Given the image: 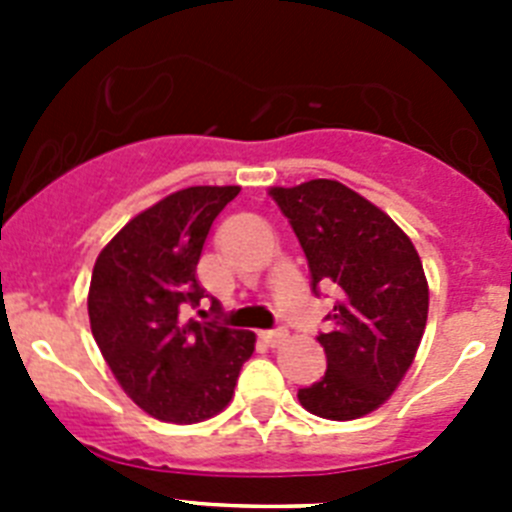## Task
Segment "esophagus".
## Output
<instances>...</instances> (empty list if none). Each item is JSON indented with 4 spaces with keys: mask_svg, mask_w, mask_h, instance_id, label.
<instances>
[{
    "mask_svg": "<svg viewBox=\"0 0 512 512\" xmlns=\"http://www.w3.org/2000/svg\"><path fill=\"white\" fill-rule=\"evenodd\" d=\"M261 338H264L266 343H269V346H279V343H284L287 341V330H264V333H261Z\"/></svg>",
    "mask_w": 512,
    "mask_h": 512,
    "instance_id": "34e87169",
    "label": "esophagus"
}]
</instances>
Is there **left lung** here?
Masks as SVG:
<instances>
[{"instance_id":"1","label":"left lung","mask_w":512,"mask_h":512,"mask_svg":"<svg viewBox=\"0 0 512 512\" xmlns=\"http://www.w3.org/2000/svg\"><path fill=\"white\" fill-rule=\"evenodd\" d=\"M269 194L305 251L312 292L341 289L330 330L318 336L325 377L297 397L318 418H361L390 400L423 338L428 282L418 251L390 215L341 182L312 179Z\"/></svg>"}]
</instances>
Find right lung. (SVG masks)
<instances>
[{"mask_svg":"<svg viewBox=\"0 0 512 512\" xmlns=\"http://www.w3.org/2000/svg\"><path fill=\"white\" fill-rule=\"evenodd\" d=\"M241 187H189L135 215L92 271V336L120 387L140 410L166 423H200L228 408L251 330L182 320L200 305L202 246Z\"/></svg>","mask_w":512,"mask_h":512,"instance_id":"right-lung-1","label":"right lung"}]
</instances>
